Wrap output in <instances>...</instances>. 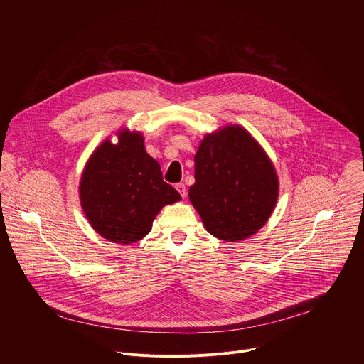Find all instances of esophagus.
<instances>
[{
    "label": "esophagus",
    "mask_w": 364,
    "mask_h": 364,
    "mask_svg": "<svg viewBox=\"0 0 364 364\" xmlns=\"http://www.w3.org/2000/svg\"><path fill=\"white\" fill-rule=\"evenodd\" d=\"M176 188H177V191L180 193V196H181L183 198L187 196V190H186V186H184L183 183H178V184H176Z\"/></svg>",
    "instance_id": "34e87169"
}]
</instances>
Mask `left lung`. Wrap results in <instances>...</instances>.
<instances>
[{
	"label": "left lung",
	"mask_w": 364,
	"mask_h": 364,
	"mask_svg": "<svg viewBox=\"0 0 364 364\" xmlns=\"http://www.w3.org/2000/svg\"><path fill=\"white\" fill-rule=\"evenodd\" d=\"M188 197L210 235L226 242L261 229L278 198V177L267 154L243 128L226 127L201 141Z\"/></svg>",
	"instance_id": "1"
}]
</instances>
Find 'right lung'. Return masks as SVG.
<instances>
[{
  "label": "right lung",
  "mask_w": 364,
  "mask_h": 364,
  "mask_svg": "<svg viewBox=\"0 0 364 364\" xmlns=\"http://www.w3.org/2000/svg\"><path fill=\"white\" fill-rule=\"evenodd\" d=\"M118 144L103 142L80 180V203L92 228L105 239L129 245L151 230L163 205L181 200L146 154L139 132L119 131Z\"/></svg>",
  "instance_id": "1"
}]
</instances>
